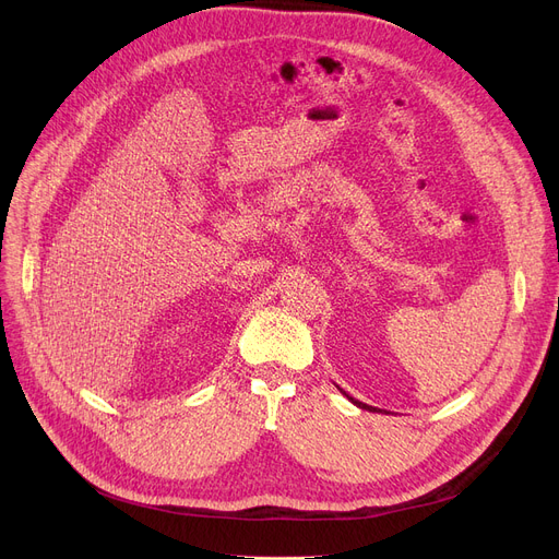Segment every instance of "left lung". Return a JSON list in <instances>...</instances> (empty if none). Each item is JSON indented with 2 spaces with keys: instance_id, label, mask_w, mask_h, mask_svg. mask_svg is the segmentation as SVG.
I'll return each instance as SVG.
<instances>
[{
  "instance_id": "obj_1",
  "label": "left lung",
  "mask_w": 559,
  "mask_h": 559,
  "mask_svg": "<svg viewBox=\"0 0 559 559\" xmlns=\"http://www.w3.org/2000/svg\"><path fill=\"white\" fill-rule=\"evenodd\" d=\"M342 394H344V396H346V399H348L350 403H354V405H358V407H362V409H369V413H380V409H378V407H371V405H367V403H362V401H356L354 396H348L346 392H342Z\"/></svg>"
}]
</instances>
